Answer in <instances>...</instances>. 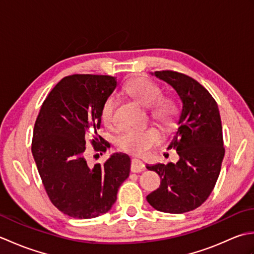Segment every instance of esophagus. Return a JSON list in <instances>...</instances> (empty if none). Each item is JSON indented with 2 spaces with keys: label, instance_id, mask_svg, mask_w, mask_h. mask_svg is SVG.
I'll return each mask as SVG.
<instances>
[{
  "label": "esophagus",
  "instance_id": "obj_1",
  "mask_svg": "<svg viewBox=\"0 0 254 254\" xmlns=\"http://www.w3.org/2000/svg\"><path fill=\"white\" fill-rule=\"evenodd\" d=\"M145 170V166L139 159L133 158L131 160V171L132 172H141Z\"/></svg>",
  "mask_w": 254,
  "mask_h": 254
}]
</instances>
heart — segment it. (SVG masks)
Here are the masks:
<instances>
[{"instance_id":"b5f03b06","label":"heart","mask_w":254,"mask_h":254,"mask_svg":"<svg viewBox=\"0 0 254 254\" xmlns=\"http://www.w3.org/2000/svg\"><path fill=\"white\" fill-rule=\"evenodd\" d=\"M127 93L144 107H147L148 116L165 128L175 126L178 119V108L175 100L168 96H161L158 84L147 77H137L126 86ZM118 99L109 95L100 108V119L107 127H116L115 112ZM163 141L158 128L147 127L144 128H127L116 138L117 147L124 153L144 155Z\"/></svg>"}]
</instances>
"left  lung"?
Segmentation results:
<instances>
[{
    "label": "left lung",
    "instance_id": "8db88e82",
    "mask_svg": "<svg viewBox=\"0 0 254 254\" xmlns=\"http://www.w3.org/2000/svg\"><path fill=\"white\" fill-rule=\"evenodd\" d=\"M155 75L176 90L182 105L180 127L168 147L179 160L146 166L161 179L146 199L160 212L182 214L201 206L216 185L225 155L222 121L216 100L196 79L171 69Z\"/></svg>",
    "mask_w": 254,
    "mask_h": 254
}]
</instances>
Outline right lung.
Wrapping results in <instances>:
<instances>
[{
  "label": "right lung",
  "mask_w": 254,
  "mask_h": 254,
  "mask_svg": "<svg viewBox=\"0 0 254 254\" xmlns=\"http://www.w3.org/2000/svg\"><path fill=\"white\" fill-rule=\"evenodd\" d=\"M117 86L110 75L73 74L50 91L38 115L31 152L51 203L69 217L94 218L115 204L118 189L130 174L126 154L89 167L86 143L105 153L110 144L99 134L100 108Z\"/></svg>",
  "instance_id": "right-lung-1"
}]
</instances>
